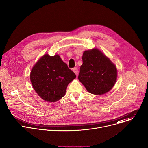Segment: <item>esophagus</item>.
<instances>
[{
	"mask_svg": "<svg viewBox=\"0 0 148 148\" xmlns=\"http://www.w3.org/2000/svg\"><path fill=\"white\" fill-rule=\"evenodd\" d=\"M73 71H74V73L76 75H77V74H78V69H77V67H74V68H73Z\"/></svg>",
	"mask_w": 148,
	"mask_h": 148,
	"instance_id": "esophagus-1",
	"label": "esophagus"
}]
</instances>
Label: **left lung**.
I'll return each instance as SVG.
<instances>
[{
  "label": "left lung",
  "instance_id": "left-lung-1",
  "mask_svg": "<svg viewBox=\"0 0 148 148\" xmlns=\"http://www.w3.org/2000/svg\"><path fill=\"white\" fill-rule=\"evenodd\" d=\"M82 59L78 79L87 90L95 95L109 92L116 81V66L96 48L84 51Z\"/></svg>",
  "mask_w": 148,
  "mask_h": 148
}]
</instances>
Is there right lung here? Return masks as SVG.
I'll list each match as a JSON object with an SVG mask.
<instances>
[{
    "mask_svg": "<svg viewBox=\"0 0 148 148\" xmlns=\"http://www.w3.org/2000/svg\"><path fill=\"white\" fill-rule=\"evenodd\" d=\"M30 77L36 92L45 101L54 102L65 95L69 84L76 75L59 55L46 54L33 66Z\"/></svg>",
    "mask_w": 148,
    "mask_h": 148,
    "instance_id": "1",
    "label": "right lung"
}]
</instances>
